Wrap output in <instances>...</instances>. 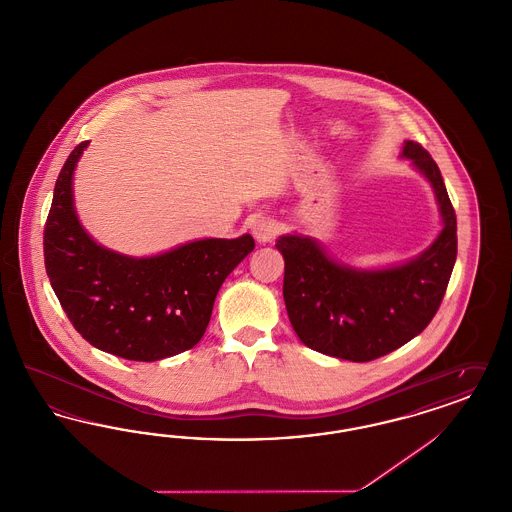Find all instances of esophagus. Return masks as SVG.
Returning a JSON list of instances; mask_svg holds the SVG:
<instances>
[{"label": "esophagus", "mask_w": 512, "mask_h": 512, "mask_svg": "<svg viewBox=\"0 0 512 512\" xmlns=\"http://www.w3.org/2000/svg\"><path fill=\"white\" fill-rule=\"evenodd\" d=\"M251 234L259 244H268L276 238L278 234V224L270 217H257L251 224Z\"/></svg>", "instance_id": "1"}]
</instances>
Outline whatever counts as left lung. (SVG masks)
I'll return each mask as SVG.
<instances>
[{
	"label": "left lung",
	"instance_id": "obj_1",
	"mask_svg": "<svg viewBox=\"0 0 512 512\" xmlns=\"http://www.w3.org/2000/svg\"><path fill=\"white\" fill-rule=\"evenodd\" d=\"M411 159L438 197L443 230L418 259L386 270L334 263L311 238L282 236L284 301L295 334L318 353L353 363L384 357L418 336L438 313L457 259V215L432 155L407 140Z\"/></svg>",
	"mask_w": 512,
	"mask_h": 512
}]
</instances>
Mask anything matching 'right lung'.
<instances>
[{
	"instance_id": "add662e5",
	"label": "right lung",
	"mask_w": 512,
	"mask_h": 512,
	"mask_svg": "<svg viewBox=\"0 0 512 512\" xmlns=\"http://www.w3.org/2000/svg\"><path fill=\"white\" fill-rule=\"evenodd\" d=\"M90 142L74 147L55 182L44 228L51 288L74 330L105 353L128 361H159L203 338L226 276L255 242L199 240L169 253L134 259L96 244L73 207V172Z\"/></svg>"
}]
</instances>
